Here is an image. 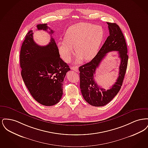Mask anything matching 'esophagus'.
I'll return each instance as SVG.
<instances>
[{
    "label": "esophagus",
    "mask_w": 148,
    "mask_h": 148,
    "mask_svg": "<svg viewBox=\"0 0 148 148\" xmlns=\"http://www.w3.org/2000/svg\"><path fill=\"white\" fill-rule=\"evenodd\" d=\"M71 69L73 70V71H78V67L77 66H71Z\"/></svg>",
    "instance_id": "1"
}]
</instances>
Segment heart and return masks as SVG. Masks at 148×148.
Listing matches in <instances>:
<instances>
[{
    "label": "heart",
    "mask_w": 148,
    "mask_h": 148,
    "mask_svg": "<svg viewBox=\"0 0 148 148\" xmlns=\"http://www.w3.org/2000/svg\"><path fill=\"white\" fill-rule=\"evenodd\" d=\"M104 38V31L100 26L87 23H79L68 29L65 38L60 39L58 47L60 56L68 62L74 54L75 47L77 55L76 62L83 58L92 59L97 54Z\"/></svg>",
    "instance_id": "1"
}]
</instances>
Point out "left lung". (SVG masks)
Masks as SVG:
<instances>
[{
    "label": "left lung",
    "mask_w": 148,
    "mask_h": 148,
    "mask_svg": "<svg viewBox=\"0 0 148 148\" xmlns=\"http://www.w3.org/2000/svg\"><path fill=\"white\" fill-rule=\"evenodd\" d=\"M109 30V36L92 60L80 66V88L85 100L91 106H106L119 92L127 71L128 56L127 54V43L124 36L118 25L116 23H107ZM117 51L121 59L119 77L117 82L110 89L106 91L99 86L93 79L96 69L101 62L109 52Z\"/></svg>",
    "instance_id": "obj_1"
}]
</instances>
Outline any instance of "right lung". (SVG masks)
<instances>
[{"label":"right lung","mask_w":148,"mask_h":148,"mask_svg":"<svg viewBox=\"0 0 148 148\" xmlns=\"http://www.w3.org/2000/svg\"><path fill=\"white\" fill-rule=\"evenodd\" d=\"M38 30L54 31L47 24H38ZM30 30L22 44L20 65L23 80L33 98L43 106H54L62 98L64 79L71 71L69 65L60 58L54 39L46 46H40L33 40Z\"/></svg>","instance_id":"obj_1"}]
</instances>
